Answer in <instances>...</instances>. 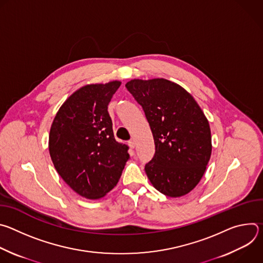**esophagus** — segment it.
Returning a JSON list of instances; mask_svg holds the SVG:
<instances>
[{
  "label": "esophagus",
  "mask_w": 263,
  "mask_h": 263,
  "mask_svg": "<svg viewBox=\"0 0 263 263\" xmlns=\"http://www.w3.org/2000/svg\"><path fill=\"white\" fill-rule=\"evenodd\" d=\"M128 144H129V146H130L131 148H133V147H134V145H135V141H134V139H130V140L128 141Z\"/></svg>",
  "instance_id": "1"
}]
</instances>
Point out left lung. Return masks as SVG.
I'll use <instances>...</instances> for the list:
<instances>
[{"label":"left lung","instance_id":"obj_1","mask_svg":"<svg viewBox=\"0 0 263 263\" xmlns=\"http://www.w3.org/2000/svg\"><path fill=\"white\" fill-rule=\"evenodd\" d=\"M127 89L142 107L155 154L144 171L161 194L178 198L193 191L211 155L209 123L195 99L165 79H134Z\"/></svg>","mask_w":263,"mask_h":263}]
</instances>
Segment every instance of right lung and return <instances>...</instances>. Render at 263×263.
I'll list each match as a JSON object with an SVG mask.
<instances>
[{
  "label": "right lung",
  "mask_w": 263,
  "mask_h": 263,
  "mask_svg": "<svg viewBox=\"0 0 263 263\" xmlns=\"http://www.w3.org/2000/svg\"><path fill=\"white\" fill-rule=\"evenodd\" d=\"M120 81L91 84L74 91L53 121L49 149L63 181L78 195L96 200L118 184L129 159L128 146L112 130L108 104Z\"/></svg>",
  "instance_id": "add662e5"
}]
</instances>
